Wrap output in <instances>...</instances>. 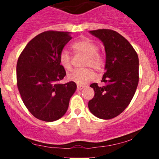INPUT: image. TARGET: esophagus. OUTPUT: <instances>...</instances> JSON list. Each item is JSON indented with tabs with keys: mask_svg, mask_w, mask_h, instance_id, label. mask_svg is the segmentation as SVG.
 Returning a JSON list of instances; mask_svg holds the SVG:
<instances>
[{
	"mask_svg": "<svg viewBox=\"0 0 159 159\" xmlns=\"http://www.w3.org/2000/svg\"><path fill=\"white\" fill-rule=\"evenodd\" d=\"M83 89H84V86H83V85L77 86V89H78V91H81V90H82Z\"/></svg>",
	"mask_w": 159,
	"mask_h": 159,
	"instance_id": "34e87169",
	"label": "esophagus"
}]
</instances>
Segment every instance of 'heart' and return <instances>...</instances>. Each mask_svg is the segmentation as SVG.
<instances>
[{"instance_id":"heart-1","label":"heart","mask_w":159,"mask_h":159,"mask_svg":"<svg viewBox=\"0 0 159 159\" xmlns=\"http://www.w3.org/2000/svg\"><path fill=\"white\" fill-rule=\"evenodd\" d=\"M72 48L75 52L81 53L87 56L84 62V67H91L92 69L99 70L102 69L103 61L100 54L98 53V48L95 43L88 38H82L72 44ZM59 62L65 70L71 68L70 55L65 50H63L59 55ZM68 79L76 84L82 85L94 78V74L89 69H75L70 72L67 76Z\"/></svg>"}]
</instances>
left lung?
Segmentation results:
<instances>
[{
  "instance_id": "left-lung-1",
  "label": "left lung",
  "mask_w": 159,
  "mask_h": 159,
  "mask_svg": "<svg viewBox=\"0 0 159 159\" xmlns=\"http://www.w3.org/2000/svg\"><path fill=\"white\" fill-rule=\"evenodd\" d=\"M105 47V73L103 86L90 85L94 96L89 102L90 111L101 119L118 116L129 105L139 84V57L129 41L118 32L108 29L90 30Z\"/></svg>"
}]
</instances>
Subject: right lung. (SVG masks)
Listing matches in <instances>:
<instances>
[{
    "instance_id": "1",
    "label": "right lung",
    "mask_w": 159,
    "mask_h": 159,
    "mask_svg": "<svg viewBox=\"0 0 159 159\" xmlns=\"http://www.w3.org/2000/svg\"><path fill=\"white\" fill-rule=\"evenodd\" d=\"M70 32L48 30L28 42L17 63V84L22 101L38 119L54 121L66 113L77 89L73 81L60 84L66 75L59 55L71 39Z\"/></svg>"
}]
</instances>
